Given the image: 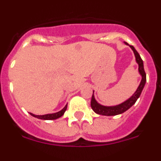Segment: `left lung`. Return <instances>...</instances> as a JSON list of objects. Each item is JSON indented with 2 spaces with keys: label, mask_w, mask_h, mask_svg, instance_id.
Returning a JSON list of instances; mask_svg holds the SVG:
<instances>
[{
  "label": "left lung",
  "mask_w": 161,
  "mask_h": 161,
  "mask_svg": "<svg viewBox=\"0 0 161 161\" xmlns=\"http://www.w3.org/2000/svg\"><path fill=\"white\" fill-rule=\"evenodd\" d=\"M124 43L126 45H128L132 49L134 54H135L136 61V63L138 64V66H139V73L140 74V76L142 77L141 81H140V84L138 86L136 92L132 94L131 97H130L127 100L124 101L123 102L119 104V105H116V106H102L100 103H98L96 99H95L94 94H93L94 91H93L92 99H91V107H92L93 111L96 114H97L106 115V116H114V115L121 114L124 113L125 111L130 109L134 104L136 103L137 99L139 97L140 94H141L142 91H143V88H144L145 84H146V73H145L144 68H143V62L142 60L141 57H140V55H139V54L138 53L137 51L135 49L133 46H130V45H129L126 42H124Z\"/></svg>",
  "instance_id": "left-lung-1"
}]
</instances>
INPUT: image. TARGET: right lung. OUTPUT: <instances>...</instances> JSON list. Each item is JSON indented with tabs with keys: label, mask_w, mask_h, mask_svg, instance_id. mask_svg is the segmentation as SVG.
Here are the masks:
<instances>
[{
	"label": "right lung",
	"mask_w": 161,
	"mask_h": 161,
	"mask_svg": "<svg viewBox=\"0 0 161 161\" xmlns=\"http://www.w3.org/2000/svg\"><path fill=\"white\" fill-rule=\"evenodd\" d=\"M67 106H68V104H67L66 106H65L63 109H61V110L53 114H44V115H36V114H34L32 113H30V114H31V115H32L33 117L37 118V119H42V120H54V119H59V118H60L61 116H63L64 112L66 111Z\"/></svg>",
	"instance_id": "1"
}]
</instances>
